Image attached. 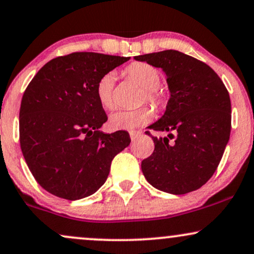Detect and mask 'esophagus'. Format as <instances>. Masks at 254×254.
Returning <instances> with one entry per match:
<instances>
[{
  "label": "esophagus",
  "mask_w": 254,
  "mask_h": 254,
  "mask_svg": "<svg viewBox=\"0 0 254 254\" xmlns=\"http://www.w3.org/2000/svg\"><path fill=\"white\" fill-rule=\"evenodd\" d=\"M129 133H130L131 139L135 140V139L138 138V137H139L140 135H142V131H139V130H131Z\"/></svg>",
  "instance_id": "obj_1"
}]
</instances>
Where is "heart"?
<instances>
[{"label":"heart","instance_id":"1","mask_svg":"<svg viewBox=\"0 0 254 254\" xmlns=\"http://www.w3.org/2000/svg\"><path fill=\"white\" fill-rule=\"evenodd\" d=\"M124 74L129 80L135 82L137 86L142 88L139 94V103H149L156 109H161L166 105L167 94L163 88L158 86L161 80L160 72L154 66L142 61L130 64L124 68ZM115 74L112 72L106 73L97 82L96 93L98 102L104 109L111 110L115 106L114 86ZM154 112L148 106L130 110H121L110 116V127L115 130H131L142 127L152 119Z\"/></svg>","mask_w":254,"mask_h":254}]
</instances>
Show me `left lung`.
I'll return each mask as SVG.
<instances>
[{
  "label": "left lung",
  "mask_w": 254,
  "mask_h": 254,
  "mask_svg": "<svg viewBox=\"0 0 254 254\" xmlns=\"http://www.w3.org/2000/svg\"><path fill=\"white\" fill-rule=\"evenodd\" d=\"M135 60L161 67L170 91L163 117L148 127L169 135L157 138L145 131L155 149L142 161L143 175L166 193L182 195L196 190L215 173L230 139L227 88L207 64L179 51L137 56Z\"/></svg>",
  "instance_id": "1"
}]
</instances>
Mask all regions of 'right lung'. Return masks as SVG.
<instances>
[{
	"label": "right lung",
	"mask_w": 254,
	"mask_h": 254,
	"mask_svg": "<svg viewBox=\"0 0 254 254\" xmlns=\"http://www.w3.org/2000/svg\"><path fill=\"white\" fill-rule=\"evenodd\" d=\"M130 58L75 52L48 61L24 91L20 145L30 173L48 193L79 200L105 183L127 131H99L108 121L97 82Z\"/></svg>",
	"instance_id": "1"
}]
</instances>
